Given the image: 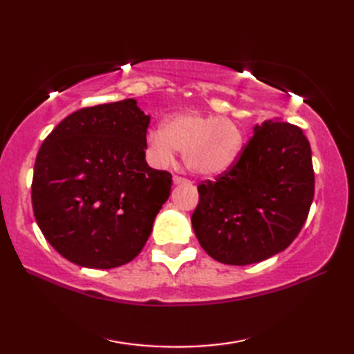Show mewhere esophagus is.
<instances>
[{
	"label": "esophagus",
	"mask_w": 354,
	"mask_h": 354,
	"mask_svg": "<svg viewBox=\"0 0 354 354\" xmlns=\"http://www.w3.org/2000/svg\"><path fill=\"white\" fill-rule=\"evenodd\" d=\"M173 183H175V184H190L189 179H185L183 176H178V175L173 176Z\"/></svg>",
	"instance_id": "esophagus-1"
}]
</instances>
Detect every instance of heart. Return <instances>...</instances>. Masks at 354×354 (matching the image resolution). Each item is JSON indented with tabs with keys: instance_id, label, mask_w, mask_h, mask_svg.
<instances>
[{
	"instance_id": "heart-1",
	"label": "heart",
	"mask_w": 354,
	"mask_h": 354,
	"mask_svg": "<svg viewBox=\"0 0 354 354\" xmlns=\"http://www.w3.org/2000/svg\"><path fill=\"white\" fill-rule=\"evenodd\" d=\"M147 149L158 165L175 160L184 152L185 165L199 176H216L237 161L243 149V132L234 120L196 112L178 114L162 129L147 133Z\"/></svg>"
}]
</instances>
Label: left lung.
Listing matches in <instances>:
<instances>
[{"mask_svg": "<svg viewBox=\"0 0 354 354\" xmlns=\"http://www.w3.org/2000/svg\"><path fill=\"white\" fill-rule=\"evenodd\" d=\"M192 225L214 260L243 266L284 251L301 231L315 193L312 150L298 126L266 120L239 161L199 184Z\"/></svg>", "mask_w": 354, "mask_h": 354, "instance_id": "left-lung-1", "label": "left lung"}]
</instances>
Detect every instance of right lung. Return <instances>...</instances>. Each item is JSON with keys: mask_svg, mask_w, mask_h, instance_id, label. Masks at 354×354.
Returning <instances> with one entry per match:
<instances>
[{"mask_svg": "<svg viewBox=\"0 0 354 354\" xmlns=\"http://www.w3.org/2000/svg\"><path fill=\"white\" fill-rule=\"evenodd\" d=\"M150 115L137 100L97 104L64 118L37 152L35 219L55 250L79 266L133 260L170 196L171 175L146 162Z\"/></svg>", "mask_w": 354, "mask_h": 354, "instance_id": "add662e5", "label": "right lung"}]
</instances>
